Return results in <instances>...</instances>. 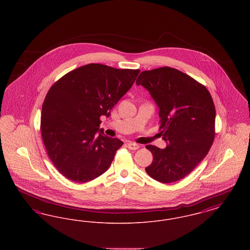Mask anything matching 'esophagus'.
<instances>
[{
    "instance_id": "obj_1",
    "label": "esophagus",
    "mask_w": 250,
    "mask_h": 250,
    "mask_svg": "<svg viewBox=\"0 0 250 250\" xmlns=\"http://www.w3.org/2000/svg\"><path fill=\"white\" fill-rule=\"evenodd\" d=\"M127 147L128 149L130 150H138L140 148V145L139 144H136V143H127Z\"/></svg>"
}]
</instances>
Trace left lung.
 Returning a JSON list of instances; mask_svg holds the SVG:
<instances>
[{
	"label": "left lung",
	"mask_w": 250,
	"mask_h": 250,
	"mask_svg": "<svg viewBox=\"0 0 250 250\" xmlns=\"http://www.w3.org/2000/svg\"><path fill=\"white\" fill-rule=\"evenodd\" d=\"M137 85L149 91L159 107L165 149L146 148L153 162L149 176L168 184L185 178L208 154L214 139L215 108L209 91L190 76L168 66L143 71Z\"/></svg>",
	"instance_id": "left-lung-1"
}]
</instances>
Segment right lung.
I'll use <instances>...</instances> for the list:
<instances>
[{
	"label": "right lung",
	"instance_id": "1",
	"mask_svg": "<svg viewBox=\"0 0 250 250\" xmlns=\"http://www.w3.org/2000/svg\"><path fill=\"white\" fill-rule=\"evenodd\" d=\"M139 69L89 63L53 84L42 106L41 135L55 167L73 182L103 174L124 144L99 129L110 110L134 83Z\"/></svg>",
	"mask_w": 250,
	"mask_h": 250
}]
</instances>
